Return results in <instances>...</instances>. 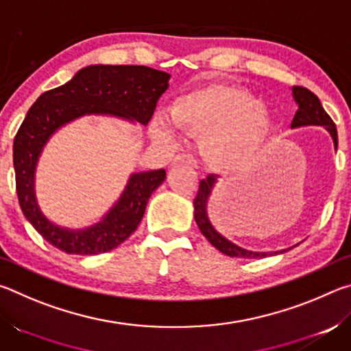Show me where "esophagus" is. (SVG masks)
I'll return each instance as SVG.
<instances>
[{
  "label": "esophagus",
  "instance_id": "34e87169",
  "mask_svg": "<svg viewBox=\"0 0 351 351\" xmlns=\"http://www.w3.org/2000/svg\"><path fill=\"white\" fill-rule=\"evenodd\" d=\"M173 164H181V165H189V167H197V159H195L192 154H180L173 159Z\"/></svg>",
  "mask_w": 351,
  "mask_h": 351
}]
</instances>
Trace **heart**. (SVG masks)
I'll list each match as a JSON object with an SVG mask.
<instances>
[{
	"instance_id": "b5f03b06",
	"label": "heart",
	"mask_w": 351,
	"mask_h": 351,
	"mask_svg": "<svg viewBox=\"0 0 351 351\" xmlns=\"http://www.w3.org/2000/svg\"><path fill=\"white\" fill-rule=\"evenodd\" d=\"M170 122L201 134L206 161L221 170L251 165L268 150L276 133V119L268 106L243 88L221 82L178 97L170 108ZM169 132L162 119L154 122L159 138Z\"/></svg>"
}]
</instances>
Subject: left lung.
Wrapping results in <instances>:
<instances>
[{
	"instance_id": "obj_1",
	"label": "left lung",
	"mask_w": 351,
	"mask_h": 351,
	"mask_svg": "<svg viewBox=\"0 0 351 351\" xmlns=\"http://www.w3.org/2000/svg\"><path fill=\"white\" fill-rule=\"evenodd\" d=\"M293 96L295 104L299 105V110L295 111V116L291 122V128H299V127H306V125H320L325 127L328 130V133L331 134L332 142H335V148L337 150V130H336V123L332 122V119L326 114V111L324 110L322 104H320L319 97L316 94L311 93L308 88L304 86H294L293 88ZM217 184V176L215 175H209L199 182V189L197 193V198L193 199V217L195 221H197L198 228L201 230L207 240L210 241V245L213 247H217L219 252H223L229 257H240V258H261L266 257L268 252H252L247 251V249H243L240 246L234 245L232 241H229L228 239H224L223 235H219L213 226L210 223L209 217H207V201H209V197L212 193L213 186ZM285 252L280 251V254ZM277 254V252H274Z\"/></svg>"
}]
</instances>
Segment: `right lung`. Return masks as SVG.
<instances>
[{
    "mask_svg": "<svg viewBox=\"0 0 351 351\" xmlns=\"http://www.w3.org/2000/svg\"><path fill=\"white\" fill-rule=\"evenodd\" d=\"M170 74L132 64H93L64 85L41 94L14 139V169L23 213L43 239L66 254L97 255L122 245L144 217L148 198L165 180V170L133 173L117 203L99 223L86 229H66L49 221L35 198V167L46 142L58 128L86 114H110L150 122Z\"/></svg>",
    "mask_w": 351,
    "mask_h": 351,
    "instance_id": "right-lung-1",
    "label": "right lung"
}]
</instances>
